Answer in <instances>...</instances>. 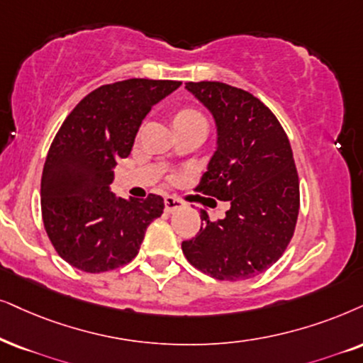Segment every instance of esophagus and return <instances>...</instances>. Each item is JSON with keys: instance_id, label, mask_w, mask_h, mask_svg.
Here are the masks:
<instances>
[{"instance_id": "34e87169", "label": "esophagus", "mask_w": 363, "mask_h": 363, "mask_svg": "<svg viewBox=\"0 0 363 363\" xmlns=\"http://www.w3.org/2000/svg\"><path fill=\"white\" fill-rule=\"evenodd\" d=\"M164 204H166V213H174V211L184 206V201H181L179 197H174V196H166Z\"/></svg>"}]
</instances>
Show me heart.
I'll return each mask as SVG.
<instances>
[{"label": "heart", "mask_w": 363, "mask_h": 363, "mask_svg": "<svg viewBox=\"0 0 363 363\" xmlns=\"http://www.w3.org/2000/svg\"><path fill=\"white\" fill-rule=\"evenodd\" d=\"M177 117H201V116L197 112H194V110H182V112L177 113Z\"/></svg>", "instance_id": "obj_1"}]
</instances>
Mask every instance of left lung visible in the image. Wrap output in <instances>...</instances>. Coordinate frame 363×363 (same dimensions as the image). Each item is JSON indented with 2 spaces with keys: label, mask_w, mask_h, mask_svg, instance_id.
<instances>
[{
  "label": "left lung",
  "mask_w": 363,
  "mask_h": 363,
  "mask_svg": "<svg viewBox=\"0 0 363 363\" xmlns=\"http://www.w3.org/2000/svg\"><path fill=\"white\" fill-rule=\"evenodd\" d=\"M186 89L218 128V147L196 191L231 208L216 223L201 211L199 233L182 241V253L216 279L253 278L281 258L295 233L300 181L290 140L250 91L221 82H187Z\"/></svg>",
  "instance_id": "obj_1"
}]
</instances>
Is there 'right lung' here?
Here are the masks:
<instances>
[{"label":"right lung","instance_id":"right-lung-1","mask_svg":"<svg viewBox=\"0 0 363 363\" xmlns=\"http://www.w3.org/2000/svg\"><path fill=\"white\" fill-rule=\"evenodd\" d=\"M181 86L128 79L99 86L72 110L50 145L41 176V216L57 253L86 273L130 263L164 199H122L110 192L113 167L130 154L155 104Z\"/></svg>","mask_w":363,"mask_h":363}]
</instances>
